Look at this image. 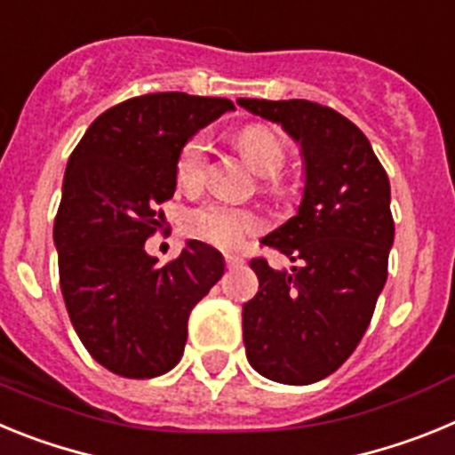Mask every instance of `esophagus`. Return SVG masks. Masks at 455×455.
<instances>
[{"mask_svg":"<svg viewBox=\"0 0 455 455\" xmlns=\"http://www.w3.org/2000/svg\"><path fill=\"white\" fill-rule=\"evenodd\" d=\"M225 264H228V268L241 267V264H243V257L232 255V252H225Z\"/></svg>","mask_w":455,"mask_h":455,"instance_id":"34e87169","label":"esophagus"}]
</instances>
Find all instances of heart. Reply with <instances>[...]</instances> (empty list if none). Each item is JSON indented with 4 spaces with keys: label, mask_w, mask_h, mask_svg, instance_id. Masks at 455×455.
Returning <instances> with one entry per match:
<instances>
[{
    "label": "heart",
    "mask_w": 455,
    "mask_h": 455,
    "mask_svg": "<svg viewBox=\"0 0 455 455\" xmlns=\"http://www.w3.org/2000/svg\"><path fill=\"white\" fill-rule=\"evenodd\" d=\"M239 143L248 162L259 172H277L287 162V143L283 134L268 124H248L239 134ZM207 139L196 136L182 148L175 164V175L182 188H198L207 172ZM193 236L219 248H236L243 239L264 228V219L252 209L232 207L225 203H207L193 209L187 219Z\"/></svg>",
    "instance_id": "heart-1"
}]
</instances>
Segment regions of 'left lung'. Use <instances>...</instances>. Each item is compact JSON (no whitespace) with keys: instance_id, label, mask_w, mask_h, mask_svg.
Masks as SVG:
<instances>
[{"instance_id":"1","label":"left lung","mask_w":455,"mask_h":455,"mask_svg":"<svg viewBox=\"0 0 455 455\" xmlns=\"http://www.w3.org/2000/svg\"><path fill=\"white\" fill-rule=\"evenodd\" d=\"M236 104L283 124L305 164L299 212L262 239L293 267L271 268L264 257L251 262L259 291L243 305L248 363L277 383H316L355 351L387 280V172L367 136L335 108L309 100Z\"/></svg>"}]
</instances>
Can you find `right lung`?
Returning a JSON list of instances; mask_svg holds the SVG:
<instances>
[{
	"mask_svg": "<svg viewBox=\"0 0 455 455\" xmlns=\"http://www.w3.org/2000/svg\"><path fill=\"white\" fill-rule=\"evenodd\" d=\"M232 108L225 98L139 95L92 120L68 159L54 220L61 293L86 351L118 376L171 371L191 309L223 275V255L203 241L164 267L146 241L166 223L184 143Z\"/></svg>",
	"mask_w": 455,
	"mask_h": 455,
	"instance_id": "right-lung-1",
	"label": "right lung"
}]
</instances>
